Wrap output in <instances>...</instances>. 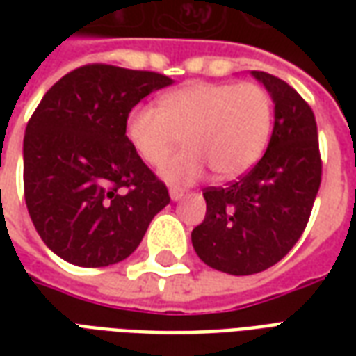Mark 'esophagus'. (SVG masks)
Here are the masks:
<instances>
[{
    "label": "esophagus",
    "mask_w": 356,
    "mask_h": 356,
    "mask_svg": "<svg viewBox=\"0 0 356 356\" xmlns=\"http://www.w3.org/2000/svg\"><path fill=\"white\" fill-rule=\"evenodd\" d=\"M170 196H171V200L177 202V200H181L183 196H185V191H183V188H179V186H171Z\"/></svg>",
    "instance_id": "esophagus-1"
}]
</instances>
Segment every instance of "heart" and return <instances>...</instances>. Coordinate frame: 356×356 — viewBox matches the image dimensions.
Masks as SVG:
<instances>
[{
    "label": "heart",
    "mask_w": 356,
    "mask_h": 356,
    "mask_svg": "<svg viewBox=\"0 0 356 356\" xmlns=\"http://www.w3.org/2000/svg\"><path fill=\"white\" fill-rule=\"evenodd\" d=\"M273 125V101L257 83L196 81L165 93L154 106L127 116L125 137L140 160L162 165L183 137L185 150L163 165L170 183H194L208 165L219 179L254 168L265 152Z\"/></svg>",
    "instance_id": "b5f03b06"
}]
</instances>
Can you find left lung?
<instances>
[{
	"label": "left lung",
	"mask_w": 356,
	"mask_h": 356,
	"mask_svg": "<svg viewBox=\"0 0 356 356\" xmlns=\"http://www.w3.org/2000/svg\"><path fill=\"white\" fill-rule=\"evenodd\" d=\"M252 76L275 102L267 152L236 181L204 188L206 217L191 234L202 261L234 276L261 273L296 246L322 177L311 106L273 74L252 70Z\"/></svg>",
	"instance_id": "obj_1"
}]
</instances>
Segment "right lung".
<instances>
[{
	"label": "right lung",
	"instance_id": "obj_1",
	"mask_svg": "<svg viewBox=\"0 0 356 356\" xmlns=\"http://www.w3.org/2000/svg\"><path fill=\"white\" fill-rule=\"evenodd\" d=\"M171 83L158 72L86 65L43 95L24 135V200L45 246L65 261H124L170 204L125 124L140 99Z\"/></svg>",
	"mask_w": 356,
	"mask_h": 356
}]
</instances>
